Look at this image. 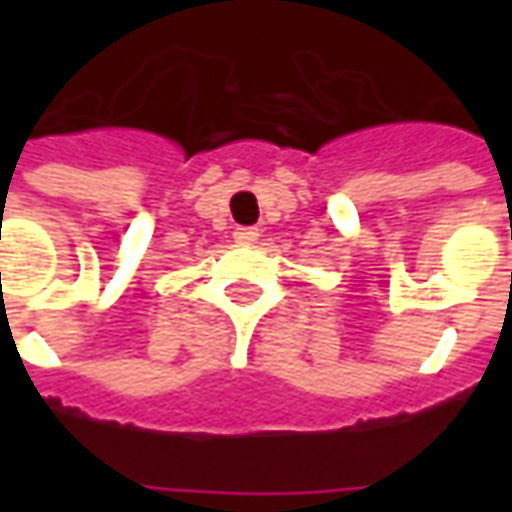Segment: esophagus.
<instances>
[{
	"label": "esophagus",
	"instance_id": "1",
	"mask_svg": "<svg viewBox=\"0 0 512 512\" xmlns=\"http://www.w3.org/2000/svg\"><path fill=\"white\" fill-rule=\"evenodd\" d=\"M235 241H238V244H252V241H257V227H238V230H235Z\"/></svg>",
	"mask_w": 512,
	"mask_h": 512
}]
</instances>
